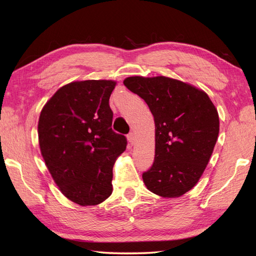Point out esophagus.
Returning a JSON list of instances; mask_svg holds the SVG:
<instances>
[{
    "mask_svg": "<svg viewBox=\"0 0 256 256\" xmlns=\"http://www.w3.org/2000/svg\"><path fill=\"white\" fill-rule=\"evenodd\" d=\"M127 138H128V141H129V143H130L131 145H134V142H136V136H134V132H130V134L127 136Z\"/></svg>",
    "mask_w": 256,
    "mask_h": 256,
    "instance_id": "esophagus-1",
    "label": "esophagus"
}]
</instances>
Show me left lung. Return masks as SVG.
<instances>
[{
  "mask_svg": "<svg viewBox=\"0 0 256 256\" xmlns=\"http://www.w3.org/2000/svg\"><path fill=\"white\" fill-rule=\"evenodd\" d=\"M125 86L148 106L154 120V159L142 174L150 191L176 198L194 187L219 134V115L205 92L166 76H129Z\"/></svg>",
  "mask_w": 256,
  "mask_h": 256,
  "instance_id": "left-lung-1",
  "label": "left lung"
}]
</instances>
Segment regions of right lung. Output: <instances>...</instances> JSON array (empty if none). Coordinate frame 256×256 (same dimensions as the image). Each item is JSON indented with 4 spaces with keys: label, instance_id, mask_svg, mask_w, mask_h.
I'll use <instances>...</instances> for the list:
<instances>
[{
    "label": "right lung",
    "instance_id": "add662e5",
    "mask_svg": "<svg viewBox=\"0 0 256 256\" xmlns=\"http://www.w3.org/2000/svg\"><path fill=\"white\" fill-rule=\"evenodd\" d=\"M116 82L86 80L60 88L42 110L40 152L63 194L81 206L104 202L112 193L114 162L127 138L112 130L109 99Z\"/></svg>",
    "mask_w": 256,
    "mask_h": 256
}]
</instances>
